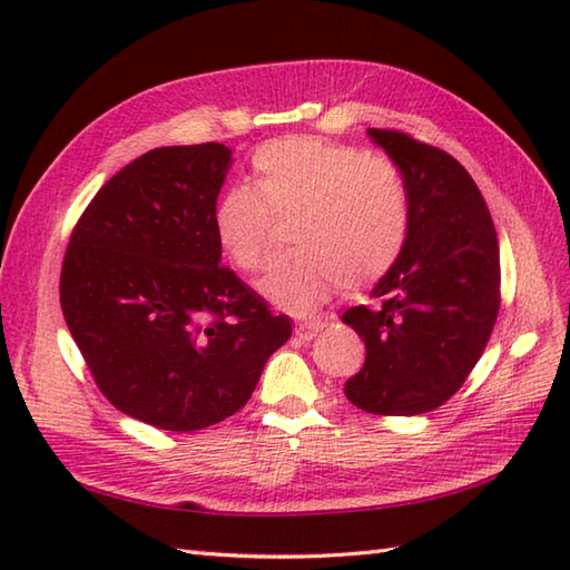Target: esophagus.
<instances>
[{
    "instance_id": "esophagus-1",
    "label": "esophagus",
    "mask_w": 570,
    "mask_h": 570,
    "mask_svg": "<svg viewBox=\"0 0 570 570\" xmlns=\"http://www.w3.org/2000/svg\"><path fill=\"white\" fill-rule=\"evenodd\" d=\"M323 325L325 323H321V321H306V323H296L294 331L301 341H313V337L323 331Z\"/></svg>"
}]
</instances>
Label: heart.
I'll list each match as a JSON object with an SVG mask.
<instances>
[{
	"label": "heart",
	"instance_id": "1",
	"mask_svg": "<svg viewBox=\"0 0 570 570\" xmlns=\"http://www.w3.org/2000/svg\"><path fill=\"white\" fill-rule=\"evenodd\" d=\"M252 186H233L213 205V233L239 272H254L272 217L296 215L288 237L301 249L278 257L259 292L288 311H316L350 282L392 269L409 235V190L399 168L353 144L294 135L259 144Z\"/></svg>",
	"mask_w": 570,
	"mask_h": 570
}]
</instances>
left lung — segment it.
Masks as SVG:
<instances>
[{"instance_id":"8db88e82","label":"left lung","mask_w":570,"mask_h":570,"mask_svg":"<svg viewBox=\"0 0 570 570\" xmlns=\"http://www.w3.org/2000/svg\"><path fill=\"white\" fill-rule=\"evenodd\" d=\"M409 190V235L374 288L377 308L343 321L365 341L345 396L377 416L443 406L485 350L500 313V247L488 203L463 164L399 129H367Z\"/></svg>"}]
</instances>
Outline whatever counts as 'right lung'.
<instances>
[{"label":"right lung","mask_w":570,"mask_h":570,"mask_svg":"<svg viewBox=\"0 0 570 570\" xmlns=\"http://www.w3.org/2000/svg\"><path fill=\"white\" fill-rule=\"evenodd\" d=\"M229 154L217 141L141 154L95 193L60 269V308L98 390L164 431L233 416L292 337L220 264L210 217Z\"/></svg>","instance_id":"1"}]
</instances>
